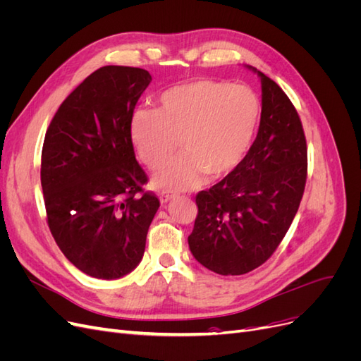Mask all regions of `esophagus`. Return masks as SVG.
Listing matches in <instances>:
<instances>
[{
  "label": "esophagus",
  "mask_w": 361,
  "mask_h": 361,
  "mask_svg": "<svg viewBox=\"0 0 361 361\" xmlns=\"http://www.w3.org/2000/svg\"><path fill=\"white\" fill-rule=\"evenodd\" d=\"M174 197V194H170V192H161L159 194V202H161V204H166V203H169L171 199Z\"/></svg>",
  "instance_id": "1"
}]
</instances>
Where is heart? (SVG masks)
I'll use <instances>...</instances> for the list:
<instances>
[{"mask_svg":"<svg viewBox=\"0 0 361 361\" xmlns=\"http://www.w3.org/2000/svg\"><path fill=\"white\" fill-rule=\"evenodd\" d=\"M260 117L256 93L247 85L195 80L171 87L159 97V108H138L130 118V138L149 169L164 166L154 185L164 192L199 187L204 173L221 178L244 159Z\"/></svg>","mask_w":361,"mask_h":361,"instance_id":"1","label":"heart"}]
</instances>
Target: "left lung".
Instances as JSON below:
<instances>
[{
  "label": "left lung",
  "mask_w": 361,
  "mask_h": 361,
  "mask_svg": "<svg viewBox=\"0 0 361 361\" xmlns=\"http://www.w3.org/2000/svg\"><path fill=\"white\" fill-rule=\"evenodd\" d=\"M262 85L260 125L244 159L195 197L188 245L194 259L221 276L253 271L274 253L297 214L307 176V146L286 93L253 66Z\"/></svg>",
  "instance_id": "left-lung-1"
}]
</instances>
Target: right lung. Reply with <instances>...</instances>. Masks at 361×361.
<instances>
[{
	"mask_svg": "<svg viewBox=\"0 0 361 361\" xmlns=\"http://www.w3.org/2000/svg\"><path fill=\"white\" fill-rule=\"evenodd\" d=\"M152 76L104 66L64 99L47 130L40 182L48 226L66 259L87 276L116 280L143 259L159 207L143 192L130 118Z\"/></svg>",
	"mask_w": 361,
	"mask_h": 361,
	"instance_id": "right-lung-1",
	"label": "right lung"
}]
</instances>
